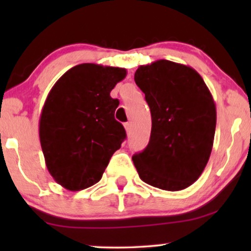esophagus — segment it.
Segmentation results:
<instances>
[{"label": "esophagus", "mask_w": 251, "mask_h": 251, "mask_svg": "<svg viewBox=\"0 0 251 251\" xmlns=\"http://www.w3.org/2000/svg\"><path fill=\"white\" fill-rule=\"evenodd\" d=\"M125 129H126V132H127V133H129V132H131V129H132L131 123H126L125 124Z\"/></svg>", "instance_id": "obj_1"}]
</instances>
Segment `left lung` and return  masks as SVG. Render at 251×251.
Instances as JSON below:
<instances>
[{
    "label": "left lung",
    "instance_id": "left-lung-1",
    "mask_svg": "<svg viewBox=\"0 0 251 251\" xmlns=\"http://www.w3.org/2000/svg\"><path fill=\"white\" fill-rule=\"evenodd\" d=\"M134 81L152 118L150 142L132 157L140 179L166 191L186 189L200 178L211 154L216 105L194 68L169 60L140 66Z\"/></svg>",
    "mask_w": 251,
    "mask_h": 251
}]
</instances>
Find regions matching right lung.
<instances>
[{
	"mask_svg": "<svg viewBox=\"0 0 251 251\" xmlns=\"http://www.w3.org/2000/svg\"><path fill=\"white\" fill-rule=\"evenodd\" d=\"M125 76V68L81 63L50 89L40 117V143L48 171L65 189L98 183L122 146L126 132L114 119L119 100L109 93Z\"/></svg>",
	"mask_w": 251,
	"mask_h": 251,
	"instance_id": "right-lung-1",
	"label": "right lung"
}]
</instances>
